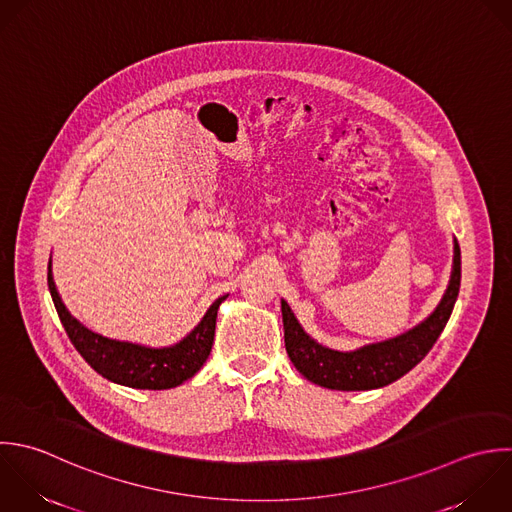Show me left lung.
<instances>
[{
    "mask_svg": "<svg viewBox=\"0 0 512 512\" xmlns=\"http://www.w3.org/2000/svg\"><path fill=\"white\" fill-rule=\"evenodd\" d=\"M461 287V249L455 241V261L453 275L445 297L429 319L411 329L409 333L367 345L353 353H339L315 343L297 323L287 301H281L283 329H285V349L295 365V369L315 385L335 391H369L385 387L403 375H407L415 365H419L425 355L433 349L439 335L443 333L457 295Z\"/></svg>",
    "mask_w": 512,
    "mask_h": 512,
    "instance_id": "left-lung-1",
    "label": "left lung"
}]
</instances>
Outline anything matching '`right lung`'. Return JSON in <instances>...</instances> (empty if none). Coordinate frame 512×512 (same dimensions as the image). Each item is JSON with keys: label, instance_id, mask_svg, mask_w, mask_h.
Listing matches in <instances>:
<instances>
[{"label": "right lung", "instance_id": "1", "mask_svg": "<svg viewBox=\"0 0 512 512\" xmlns=\"http://www.w3.org/2000/svg\"><path fill=\"white\" fill-rule=\"evenodd\" d=\"M47 285L59 321L85 363L107 381L153 391L173 389L191 379L203 367L213 347L217 309L227 299V295L219 297L209 307L201 323L181 343L165 349H145L139 345L105 339L75 321L57 295L51 277V261L47 263Z\"/></svg>", "mask_w": 512, "mask_h": 512}]
</instances>
